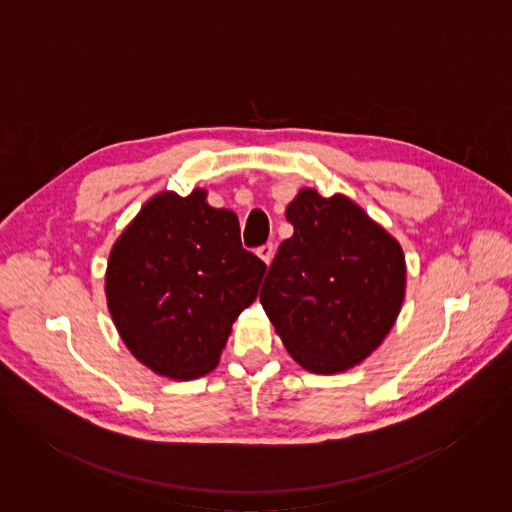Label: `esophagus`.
<instances>
[{"instance_id":"1","label":"esophagus","mask_w":512,"mask_h":512,"mask_svg":"<svg viewBox=\"0 0 512 512\" xmlns=\"http://www.w3.org/2000/svg\"><path fill=\"white\" fill-rule=\"evenodd\" d=\"M257 255L269 265L271 261H273V255H275V245L273 243H265V245H261L259 249H257Z\"/></svg>"}]
</instances>
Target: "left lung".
<instances>
[{
  "label": "left lung",
  "instance_id": "8db88e82",
  "mask_svg": "<svg viewBox=\"0 0 512 512\" xmlns=\"http://www.w3.org/2000/svg\"><path fill=\"white\" fill-rule=\"evenodd\" d=\"M285 218L294 237L281 243L259 300L304 369L346 371L395 324L405 294L403 251L344 196L302 190Z\"/></svg>",
  "mask_w": 512,
  "mask_h": 512
}]
</instances>
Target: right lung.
Segmentation results:
<instances>
[{
    "instance_id": "obj_1",
    "label": "right lung",
    "mask_w": 512,
    "mask_h": 512,
    "mask_svg": "<svg viewBox=\"0 0 512 512\" xmlns=\"http://www.w3.org/2000/svg\"><path fill=\"white\" fill-rule=\"evenodd\" d=\"M265 269L243 249L233 210L208 206L204 190L164 192L113 245L107 304L123 342L145 367L196 379L216 367Z\"/></svg>"
}]
</instances>
